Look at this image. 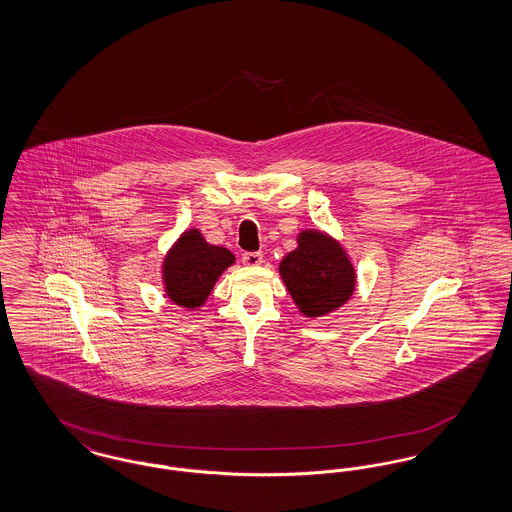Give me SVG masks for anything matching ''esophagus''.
Masks as SVG:
<instances>
[{
    "label": "esophagus",
    "mask_w": 512,
    "mask_h": 512,
    "mask_svg": "<svg viewBox=\"0 0 512 512\" xmlns=\"http://www.w3.org/2000/svg\"><path fill=\"white\" fill-rule=\"evenodd\" d=\"M242 263L247 267H257L263 263V253L261 251H247L242 255Z\"/></svg>",
    "instance_id": "34e87169"
}]
</instances>
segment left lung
I'll list each match as a JSON object with an SVG mask.
<instances>
[{
	"mask_svg": "<svg viewBox=\"0 0 512 512\" xmlns=\"http://www.w3.org/2000/svg\"><path fill=\"white\" fill-rule=\"evenodd\" d=\"M280 276L305 317H324L355 292V268L345 249L320 230H303L280 263Z\"/></svg>",
	"mask_w": 512,
	"mask_h": 512,
	"instance_id": "8db88e82",
	"label": "left lung"
}]
</instances>
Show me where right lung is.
<instances>
[{
	"mask_svg": "<svg viewBox=\"0 0 512 512\" xmlns=\"http://www.w3.org/2000/svg\"><path fill=\"white\" fill-rule=\"evenodd\" d=\"M232 251L205 242L199 230H186L163 261L167 297L184 309L201 307L213 292L220 274L234 265Z\"/></svg>",
	"mask_w": 512,
	"mask_h": 512,
	"instance_id": "right-lung-1",
	"label": "right lung"
}]
</instances>
